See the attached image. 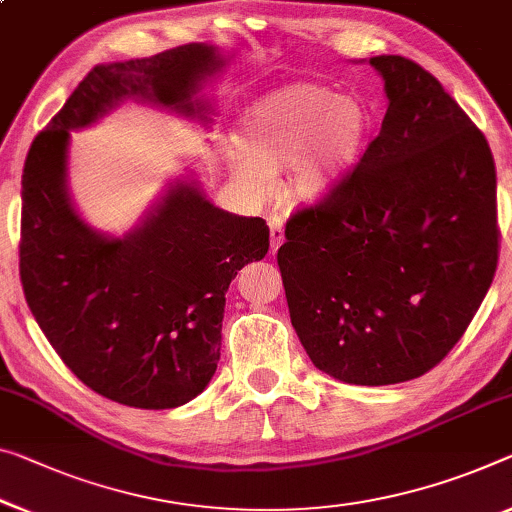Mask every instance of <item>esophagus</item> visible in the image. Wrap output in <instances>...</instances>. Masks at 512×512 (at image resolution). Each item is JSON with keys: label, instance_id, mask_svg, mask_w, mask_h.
Segmentation results:
<instances>
[{"label": "esophagus", "instance_id": "obj_1", "mask_svg": "<svg viewBox=\"0 0 512 512\" xmlns=\"http://www.w3.org/2000/svg\"><path fill=\"white\" fill-rule=\"evenodd\" d=\"M270 245L272 251H277L283 245V219L281 217H270Z\"/></svg>", "mask_w": 512, "mask_h": 512}]
</instances>
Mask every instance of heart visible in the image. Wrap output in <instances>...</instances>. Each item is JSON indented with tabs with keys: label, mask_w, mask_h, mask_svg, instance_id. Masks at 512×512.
Returning <instances> with one entry per match:
<instances>
[{
	"label": "heart",
	"mask_w": 512,
	"mask_h": 512,
	"mask_svg": "<svg viewBox=\"0 0 512 512\" xmlns=\"http://www.w3.org/2000/svg\"><path fill=\"white\" fill-rule=\"evenodd\" d=\"M371 112L359 98L332 86L297 82L249 109L231 153V171L249 190L263 192L272 171L293 167L290 192L302 201L325 196L341 180L371 135Z\"/></svg>",
	"instance_id": "obj_1"
}]
</instances>
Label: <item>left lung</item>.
<instances>
[{"instance_id":"obj_1","label":"left lung","mask_w":512,"mask_h":512,"mask_svg":"<svg viewBox=\"0 0 512 512\" xmlns=\"http://www.w3.org/2000/svg\"><path fill=\"white\" fill-rule=\"evenodd\" d=\"M371 66L389 98L380 135L288 217L277 263L316 368L380 387L453 350L492 286L501 233L483 132L412 59L380 54Z\"/></svg>"}]
</instances>
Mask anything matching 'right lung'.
Instances as JSON below:
<instances>
[{"mask_svg":"<svg viewBox=\"0 0 512 512\" xmlns=\"http://www.w3.org/2000/svg\"><path fill=\"white\" fill-rule=\"evenodd\" d=\"M219 66L208 45L96 66L31 144L22 171L20 281L31 313L86 387L121 405L169 410L208 387L222 350L226 290L261 261L270 229L203 199L167 194L139 231L107 240L70 208V132L123 96L192 114V93Z\"/></svg>","mask_w":512,"mask_h":512,"instance_id":"obj_1","label":"right lung"}]
</instances>
